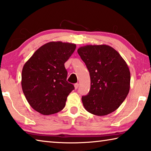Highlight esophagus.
Here are the masks:
<instances>
[{"label": "esophagus", "instance_id": "1", "mask_svg": "<svg viewBox=\"0 0 151 151\" xmlns=\"http://www.w3.org/2000/svg\"><path fill=\"white\" fill-rule=\"evenodd\" d=\"M75 89H77L78 88V86H79V84L78 83H76V84H75Z\"/></svg>", "mask_w": 151, "mask_h": 151}]
</instances>
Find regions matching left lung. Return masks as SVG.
Wrapping results in <instances>:
<instances>
[{
    "label": "left lung",
    "instance_id": "left-lung-1",
    "mask_svg": "<svg viewBox=\"0 0 151 151\" xmlns=\"http://www.w3.org/2000/svg\"><path fill=\"white\" fill-rule=\"evenodd\" d=\"M90 73L91 89L82 96L85 109L105 116L119 108L129 94L131 73L117 51L106 45H86L77 50Z\"/></svg>",
    "mask_w": 151,
    "mask_h": 151
}]
</instances>
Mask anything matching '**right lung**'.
I'll list each match as a JSON object with an SVG mask.
<instances>
[{
  "label": "right lung",
  "instance_id": "add662e5",
  "mask_svg": "<svg viewBox=\"0 0 151 151\" xmlns=\"http://www.w3.org/2000/svg\"><path fill=\"white\" fill-rule=\"evenodd\" d=\"M76 45L50 42L40 47L22 68L21 85L30 106L44 115L59 112L65 106L68 94L75 89L66 81L65 63Z\"/></svg>",
  "mask_w": 151,
  "mask_h": 151
}]
</instances>
